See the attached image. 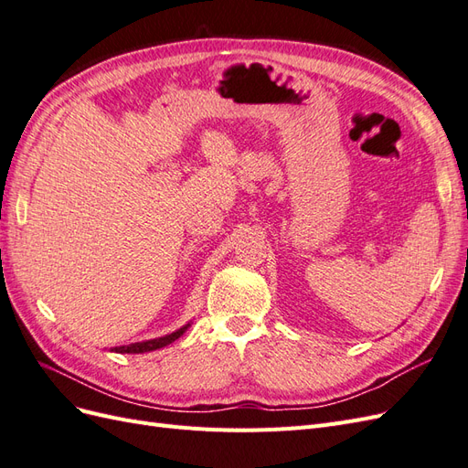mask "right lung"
Wrapping results in <instances>:
<instances>
[{"label": "right lung", "mask_w": 468, "mask_h": 468, "mask_svg": "<svg viewBox=\"0 0 468 468\" xmlns=\"http://www.w3.org/2000/svg\"><path fill=\"white\" fill-rule=\"evenodd\" d=\"M187 330V325H183V328H179L177 332L169 334V335H164V337H158V339H148V342H136V344H131V346H121V347H112V351L117 353H144V351H154V349H160L167 344L176 342V339L179 335H183V332Z\"/></svg>", "instance_id": "add662e5"}]
</instances>
